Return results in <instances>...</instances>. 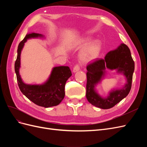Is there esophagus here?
I'll return each instance as SVG.
<instances>
[{"mask_svg":"<svg viewBox=\"0 0 147 147\" xmlns=\"http://www.w3.org/2000/svg\"><path fill=\"white\" fill-rule=\"evenodd\" d=\"M80 69V65L78 64H77V65H75L74 66V67L73 69V72H78V71Z\"/></svg>","mask_w":147,"mask_h":147,"instance_id":"obj_1","label":"esophagus"}]
</instances>
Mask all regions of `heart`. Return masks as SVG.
<instances>
[{
    "label": "heart",
    "instance_id": "heart-1",
    "mask_svg": "<svg viewBox=\"0 0 147 147\" xmlns=\"http://www.w3.org/2000/svg\"><path fill=\"white\" fill-rule=\"evenodd\" d=\"M90 42V38H84L79 41L78 43L85 45ZM102 44L99 40H95L89 44L81 51L80 57L84 63H90L98 57L101 50Z\"/></svg>",
    "mask_w": 147,
    "mask_h": 147
}]
</instances>
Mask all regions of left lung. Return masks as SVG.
<instances>
[{"mask_svg":"<svg viewBox=\"0 0 147 147\" xmlns=\"http://www.w3.org/2000/svg\"><path fill=\"white\" fill-rule=\"evenodd\" d=\"M116 69L127 78V83L122 88L111 91L107 98L101 97L96 91L95 86L104 76L105 69ZM86 94L88 102L102 109H109L117 104L130 92L132 75L134 71V62L129 48L121 43L117 49L109 51L104 57L88 64L86 67Z\"/></svg>","mask_w":147,"mask_h":147,"instance_id":"8db88e82","label":"left lung"}]
</instances>
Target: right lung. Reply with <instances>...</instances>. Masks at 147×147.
<instances>
[{"mask_svg":"<svg viewBox=\"0 0 147 147\" xmlns=\"http://www.w3.org/2000/svg\"><path fill=\"white\" fill-rule=\"evenodd\" d=\"M37 37H43V35L34 32L28 34L20 43L15 70L18 84L21 92L35 104L48 108L59 105L63 100L65 96V84L72 75V72L68 66L55 67L53 69L48 80L42 84H27L23 82L19 72L22 49L28 39Z\"/></svg>","mask_w":147,"mask_h":147,"instance_id":"obj_1","label":"right lung"}]
</instances>
